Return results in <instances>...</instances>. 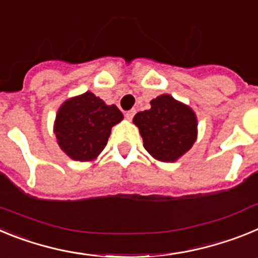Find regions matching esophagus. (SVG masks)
<instances>
[{"label": "esophagus", "instance_id": "esophagus-1", "mask_svg": "<svg viewBox=\"0 0 258 258\" xmlns=\"http://www.w3.org/2000/svg\"><path fill=\"white\" fill-rule=\"evenodd\" d=\"M134 115H136V109H131V111H126L125 117H126L127 120H132V118L134 117Z\"/></svg>", "mask_w": 258, "mask_h": 258}]
</instances>
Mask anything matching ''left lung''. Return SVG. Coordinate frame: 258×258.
Segmentation results:
<instances>
[{"instance_id":"obj_1","label":"left lung","mask_w":258,"mask_h":258,"mask_svg":"<svg viewBox=\"0 0 258 258\" xmlns=\"http://www.w3.org/2000/svg\"><path fill=\"white\" fill-rule=\"evenodd\" d=\"M151 108L133 118L143 146L156 160L173 163L192 147L198 137V118L186 104L169 94L152 99Z\"/></svg>"}]
</instances>
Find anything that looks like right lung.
<instances>
[{"mask_svg":"<svg viewBox=\"0 0 258 258\" xmlns=\"http://www.w3.org/2000/svg\"><path fill=\"white\" fill-rule=\"evenodd\" d=\"M124 116L92 92L67 99L58 109L54 133L66 155L76 161H92L106 147L111 129Z\"/></svg>","mask_w":258,"mask_h":258,"instance_id":"obj_1","label":"right lung"}]
</instances>
